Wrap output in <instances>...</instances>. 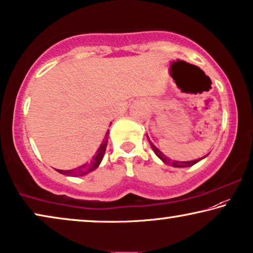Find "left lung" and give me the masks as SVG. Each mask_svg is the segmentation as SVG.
<instances>
[{"label":"left lung","mask_w":253,"mask_h":253,"mask_svg":"<svg viewBox=\"0 0 253 253\" xmlns=\"http://www.w3.org/2000/svg\"><path fill=\"white\" fill-rule=\"evenodd\" d=\"M147 137H148V135H147ZM148 140H149V137H148ZM149 143H150V145H151V148H152V150H154V152L156 154V156H157V157L159 158V159H162V161L165 163V164H167V165H172L173 167H189V166H193V165H195V164L196 163H198L199 161H202L203 158H205V157H203V158H199V159H195V161H190V162H176V161H172V159H169V158H167L165 155L163 154V152L159 150L158 148H156V145L152 143V142L149 140Z\"/></svg>","instance_id":"obj_1"}]
</instances>
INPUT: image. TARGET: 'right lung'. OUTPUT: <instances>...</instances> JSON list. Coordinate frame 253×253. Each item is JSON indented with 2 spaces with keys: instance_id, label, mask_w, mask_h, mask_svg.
<instances>
[{
  "instance_id": "right-lung-1",
  "label": "right lung",
  "mask_w": 253,
  "mask_h": 253,
  "mask_svg": "<svg viewBox=\"0 0 253 253\" xmlns=\"http://www.w3.org/2000/svg\"><path fill=\"white\" fill-rule=\"evenodd\" d=\"M108 137H109V129L106 130V134H105L104 138H103L102 144L99 145V148L97 149V151H96V154L94 155V157L91 158L90 162H87L86 164H84V165H81L73 169H66V170L56 169V170L58 173L64 174V175H67V176H83V175H86V174H88V173L92 172V170L97 169V167L99 166V164H101V162H102L103 157H104L106 144H108Z\"/></svg>"
}]
</instances>
